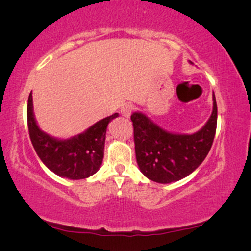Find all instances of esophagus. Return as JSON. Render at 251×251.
I'll return each mask as SVG.
<instances>
[{
	"label": "esophagus",
	"mask_w": 251,
	"mask_h": 251,
	"mask_svg": "<svg viewBox=\"0 0 251 251\" xmlns=\"http://www.w3.org/2000/svg\"><path fill=\"white\" fill-rule=\"evenodd\" d=\"M133 109H135V107H133V106H132L131 104H126V105L122 106V108H121V114H122L123 116H126V118H130V115L132 114Z\"/></svg>",
	"instance_id": "esophagus-1"
}]
</instances>
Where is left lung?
Here are the masks:
<instances>
[{"label":"left lung","mask_w":251,"mask_h":251,"mask_svg":"<svg viewBox=\"0 0 251 251\" xmlns=\"http://www.w3.org/2000/svg\"><path fill=\"white\" fill-rule=\"evenodd\" d=\"M192 64V61H190ZM207 123L199 131L174 133L164 130L140 112L131 115L136 159L144 176L160 184H169L191 175L208 155L217 126V104Z\"/></svg>","instance_id":"1"}]
</instances>
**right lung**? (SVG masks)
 <instances>
[{
	"label": "right lung",
	"mask_w": 251,
	"mask_h": 251,
	"mask_svg": "<svg viewBox=\"0 0 251 251\" xmlns=\"http://www.w3.org/2000/svg\"><path fill=\"white\" fill-rule=\"evenodd\" d=\"M115 113L96 122L85 131L67 139L48 135L37 126L33 112V97L27 104V123L34 150L48 169L59 177L84 179L97 173L104 159L106 130L108 123L118 118Z\"/></svg>",
	"instance_id": "obj_1"
}]
</instances>
